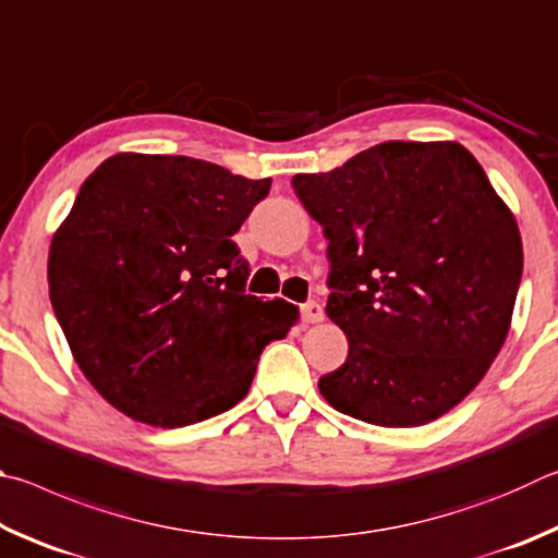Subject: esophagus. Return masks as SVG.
Segmentation results:
<instances>
[{"label": "esophagus", "mask_w": 558, "mask_h": 558, "mask_svg": "<svg viewBox=\"0 0 558 558\" xmlns=\"http://www.w3.org/2000/svg\"><path fill=\"white\" fill-rule=\"evenodd\" d=\"M301 316H304L306 324H320L324 320V306L318 301H308V304L301 306Z\"/></svg>", "instance_id": "1"}]
</instances>
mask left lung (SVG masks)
Here are the masks:
<instances>
[{
	"label": "left lung",
	"instance_id": "left-lung-1",
	"mask_svg": "<svg viewBox=\"0 0 558 558\" xmlns=\"http://www.w3.org/2000/svg\"><path fill=\"white\" fill-rule=\"evenodd\" d=\"M291 185L328 240L326 314L350 343L318 379L377 426H422L463 402L500 353L522 279L514 215L456 142H383Z\"/></svg>",
	"mask_w": 558,
	"mask_h": 558
}]
</instances>
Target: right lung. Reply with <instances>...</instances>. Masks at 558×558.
Returning <instances> with one entry per match:
<instances>
[{"label": "right lung", "mask_w": 558, "mask_h": 558, "mask_svg": "<svg viewBox=\"0 0 558 558\" xmlns=\"http://www.w3.org/2000/svg\"><path fill=\"white\" fill-rule=\"evenodd\" d=\"M269 185L161 154L110 156L81 185L48 294L77 367L122 414L179 428L228 412L296 324L294 304L244 291L232 242Z\"/></svg>", "instance_id": "obj_1"}]
</instances>
